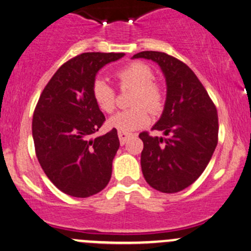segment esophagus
I'll return each mask as SVG.
<instances>
[{
	"label": "esophagus",
	"mask_w": 251,
	"mask_h": 251,
	"mask_svg": "<svg viewBox=\"0 0 251 251\" xmlns=\"http://www.w3.org/2000/svg\"><path fill=\"white\" fill-rule=\"evenodd\" d=\"M118 136H119V141H120V144H121V146H124V144H125L126 142H127V139L131 137V133L119 132Z\"/></svg>",
	"instance_id": "obj_1"
}]
</instances>
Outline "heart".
Listing matches in <instances>:
<instances>
[{
	"mask_svg": "<svg viewBox=\"0 0 251 251\" xmlns=\"http://www.w3.org/2000/svg\"><path fill=\"white\" fill-rule=\"evenodd\" d=\"M120 86H132V108L118 112L109 119L110 127L119 132H131L144 127L150 121L151 112L159 113L165 104V91L159 81L154 80L151 67L141 61H132L121 66L114 72ZM92 99L97 107L105 113H112L117 104L115 91L104 79L96 78L91 86ZM149 107V110L147 108Z\"/></svg>",
	"mask_w": 251,
	"mask_h": 251,
	"instance_id": "1",
	"label": "heart"
}]
</instances>
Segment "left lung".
<instances>
[{
	"instance_id": "left-lung-1",
	"label": "left lung",
	"mask_w": 251,
	"mask_h": 251,
	"mask_svg": "<svg viewBox=\"0 0 251 251\" xmlns=\"http://www.w3.org/2000/svg\"><path fill=\"white\" fill-rule=\"evenodd\" d=\"M151 60L165 75L167 95L161 118L152 130L166 137L139 133L143 141L142 172L151 188L174 194L203 173L218 144V113L191 68L161 51H141L132 59Z\"/></svg>"
}]
</instances>
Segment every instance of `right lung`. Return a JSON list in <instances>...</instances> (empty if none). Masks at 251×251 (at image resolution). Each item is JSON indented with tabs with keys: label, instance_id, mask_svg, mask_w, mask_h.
Instances as JSON below:
<instances>
[{
	"label": "right lung",
	"instance_id": "right-lung-1",
	"mask_svg": "<svg viewBox=\"0 0 251 251\" xmlns=\"http://www.w3.org/2000/svg\"><path fill=\"white\" fill-rule=\"evenodd\" d=\"M124 52H84L65 62L47 84L35 108L32 137L37 159L57 189L73 197L102 191L112 176L117 128L94 134L105 118L91 86L97 72Z\"/></svg>",
	"mask_w": 251,
	"mask_h": 251
}]
</instances>
